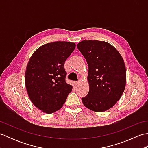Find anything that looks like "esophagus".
Returning <instances> with one entry per match:
<instances>
[{
  "instance_id": "1",
  "label": "esophagus",
  "mask_w": 148,
  "mask_h": 148,
  "mask_svg": "<svg viewBox=\"0 0 148 148\" xmlns=\"http://www.w3.org/2000/svg\"><path fill=\"white\" fill-rule=\"evenodd\" d=\"M74 84H75V85H77V84H79V81H75Z\"/></svg>"
}]
</instances>
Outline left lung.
Wrapping results in <instances>:
<instances>
[{"mask_svg": "<svg viewBox=\"0 0 148 148\" xmlns=\"http://www.w3.org/2000/svg\"><path fill=\"white\" fill-rule=\"evenodd\" d=\"M77 47L88 65L90 90L81 98L84 106L95 112L110 109L121 98L126 84V69L122 56L110 44L83 40Z\"/></svg>", "mask_w": 148, "mask_h": 148, "instance_id": "obj_1", "label": "left lung"}]
</instances>
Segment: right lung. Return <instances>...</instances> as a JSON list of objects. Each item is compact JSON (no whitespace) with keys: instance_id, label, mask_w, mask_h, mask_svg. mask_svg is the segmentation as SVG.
<instances>
[{"instance_id":"add662e5","label":"right lung","mask_w":148,"mask_h":148,"mask_svg":"<svg viewBox=\"0 0 148 148\" xmlns=\"http://www.w3.org/2000/svg\"><path fill=\"white\" fill-rule=\"evenodd\" d=\"M76 48L75 43L56 41L44 45L31 56L25 72L28 95L34 105L46 113L64 105L72 86L65 81V62Z\"/></svg>"}]
</instances>
